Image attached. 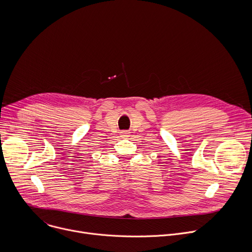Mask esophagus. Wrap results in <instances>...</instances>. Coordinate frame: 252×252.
Listing matches in <instances>:
<instances>
[{"instance_id": "1", "label": "esophagus", "mask_w": 252, "mask_h": 252, "mask_svg": "<svg viewBox=\"0 0 252 252\" xmlns=\"http://www.w3.org/2000/svg\"><path fill=\"white\" fill-rule=\"evenodd\" d=\"M128 131L127 130H122L121 131V134H122V136H128Z\"/></svg>"}]
</instances>
